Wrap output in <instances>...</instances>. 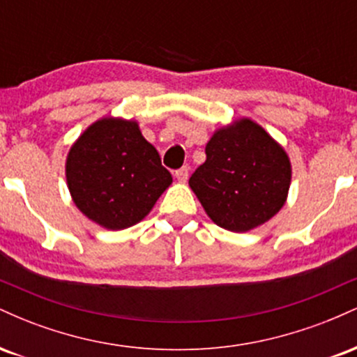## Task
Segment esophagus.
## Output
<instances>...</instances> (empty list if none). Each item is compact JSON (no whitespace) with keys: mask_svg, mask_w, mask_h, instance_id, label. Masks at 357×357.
<instances>
[{"mask_svg":"<svg viewBox=\"0 0 357 357\" xmlns=\"http://www.w3.org/2000/svg\"><path fill=\"white\" fill-rule=\"evenodd\" d=\"M174 176H176V179H178L179 183H186L188 176H190V167H188V166L179 167V169L174 173Z\"/></svg>","mask_w":357,"mask_h":357,"instance_id":"obj_1","label":"esophagus"}]
</instances>
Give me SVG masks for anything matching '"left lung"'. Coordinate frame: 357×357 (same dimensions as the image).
<instances>
[{
	"label": "left lung",
	"instance_id": "1",
	"mask_svg": "<svg viewBox=\"0 0 357 357\" xmlns=\"http://www.w3.org/2000/svg\"><path fill=\"white\" fill-rule=\"evenodd\" d=\"M289 155L250 119L218 129L206 144V161L190 186L216 225L248 231L284 206L290 188Z\"/></svg>",
	"mask_w": 357,
	"mask_h": 357
}]
</instances>
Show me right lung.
I'll list each match as a JSON object with an SVG mask.
<instances>
[{"instance_id":"add662e5","label":"right lung","mask_w":357,"mask_h":357,"mask_svg":"<svg viewBox=\"0 0 357 357\" xmlns=\"http://www.w3.org/2000/svg\"><path fill=\"white\" fill-rule=\"evenodd\" d=\"M67 183L77 208L107 230H124L153 210L173 183L137 122L105 117L72 146Z\"/></svg>"}]
</instances>
